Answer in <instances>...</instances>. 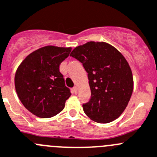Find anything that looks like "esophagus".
<instances>
[{"instance_id": "esophagus-1", "label": "esophagus", "mask_w": 157, "mask_h": 157, "mask_svg": "<svg viewBox=\"0 0 157 157\" xmlns=\"http://www.w3.org/2000/svg\"><path fill=\"white\" fill-rule=\"evenodd\" d=\"M73 92L75 93V94H77V86H75V87H73Z\"/></svg>"}]
</instances>
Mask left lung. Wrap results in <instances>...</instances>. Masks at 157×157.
Segmentation results:
<instances>
[{
  "instance_id": "8db88e82",
  "label": "left lung",
  "mask_w": 157,
  "mask_h": 157,
  "mask_svg": "<svg viewBox=\"0 0 157 157\" xmlns=\"http://www.w3.org/2000/svg\"><path fill=\"white\" fill-rule=\"evenodd\" d=\"M70 56L79 60L87 73L91 96L83 104L86 115L101 124L117 119L126 109L134 88L126 59L109 44L94 41L75 48Z\"/></svg>"
}]
</instances>
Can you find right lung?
<instances>
[{"mask_svg":"<svg viewBox=\"0 0 157 157\" xmlns=\"http://www.w3.org/2000/svg\"><path fill=\"white\" fill-rule=\"evenodd\" d=\"M71 48L48 45L27 56L15 76L17 95L26 109L40 118L57 115L71 95L65 85L59 65L68 57Z\"/></svg>","mask_w":157,"mask_h":157,"instance_id":"1","label":"right lung"}]
</instances>
